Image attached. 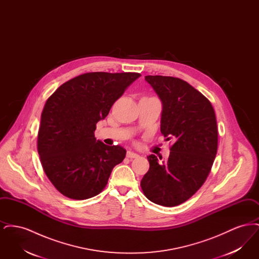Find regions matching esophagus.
Wrapping results in <instances>:
<instances>
[{
	"label": "esophagus",
	"instance_id": "obj_1",
	"mask_svg": "<svg viewBox=\"0 0 259 259\" xmlns=\"http://www.w3.org/2000/svg\"><path fill=\"white\" fill-rule=\"evenodd\" d=\"M126 156H127L128 158H130V159H133V158H138V157H140V155H139V154H137V153L133 152V151H127V154H126Z\"/></svg>",
	"mask_w": 259,
	"mask_h": 259
}]
</instances>
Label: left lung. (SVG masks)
<instances>
[{
    "label": "left lung",
    "instance_id": "obj_1",
    "mask_svg": "<svg viewBox=\"0 0 259 259\" xmlns=\"http://www.w3.org/2000/svg\"><path fill=\"white\" fill-rule=\"evenodd\" d=\"M145 79L162 102L161 133L172 145L166 162L148 155L149 170L141 186L151 202L175 207L191 197L210 172L218 151L215 113L209 100L181 78Z\"/></svg>",
    "mask_w": 259,
    "mask_h": 259
}]
</instances>
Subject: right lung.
Masks as SVG:
<instances>
[{"label":"right lung","instance_id":"add662e5","mask_svg":"<svg viewBox=\"0 0 259 259\" xmlns=\"http://www.w3.org/2000/svg\"><path fill=\"white\" fill-rule=\"evenodd\" d=\"M141 74L87 73L63 83L48 99L41 112L37 152L51 184L66 197L96 196L111 171L125 158L120 146L97 141L96 124Z\"/></svg>","mask_w":259,"mask_h":259}]
</instances>
